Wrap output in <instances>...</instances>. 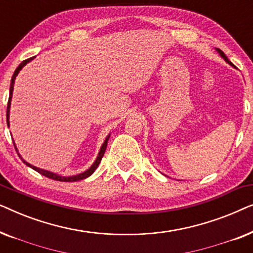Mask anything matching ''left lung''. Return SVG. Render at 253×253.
<instances>
[{
  "instance_id": "8db88e82",
  "label": "left lung",
  "mask_w": 253,
  "mask_h": 253,
  "mask_svg": "<svg viewBox=\"0 0 253 253\" xmlns=\"http://www.w3.org/2000/svg\"><path fill=\"white\" fill-rule=\"evenodd\" d=\"M216 51H217V53H219V54H220V56H221V57H222V58H223V60H224V61H226L228 64L233 65V63H231V62H230L229 60H228V57L226 56V55H224V53H223V51H222V50H221V49H219V48H216ZM233 67H234V65H233Z\"/></svg>"
}]
</instances>
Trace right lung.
Listing matches in <instances>:
<instances>
[{"label": "right lung", "mask_w": 253, "mask_h": 253, "mask_svg": "<svg viewBox=\"0 0 253 253\" xmlns=\"http://www.w3.org/2000/svg\"><path fill=\"white\" fill-rule=\"evenodd\" d=\"M34 57H36V56H34ZM34 57H31V58H29V60H25V61H23L22 63H20V64L18 65V68L16 69L15 72H13V75H12L11 83H10V93H9V101H8V107H6V123H8V126H10V122H9V115H10V106H11V99H12L13 85H15V79H16V77H17V75L19 74V71L22 70V69H23L24 67H25V65H26L27 63H29V62L32 61ZM109 137H110V134H108V136L106 137V139H105V141H103V144H102L101 148H100V151H99V154H98V157H96L95 161L93 162V165L91 166V167H89V168L87 169V170H85L84 172H81V174H78V175H74V176H61V175H57V174H55V172H51V171H49V170H44V169L38 168V167H36V166H33V165L29 164V162H26L25 160H24V159H23L22 157H20V154L18 153V150H17V147H16V144H15V141H13V145H15V148H16L17 153H18L19 158H22V161L24 162V164H25L26 166H29L30 168L34 169V170L39 172V174L43 175V176H46V177H48V178L55 179V181H62V182H76V181H81V179L87 178L88 176H91V175L93 174V172L95 171V169L98 168V166H99V164H100V161H101V159H102V157H103V154H105V151H106V147H107V143H108V139H109Z\"/></svg>", "instance_id": "1"}]
</instances>
